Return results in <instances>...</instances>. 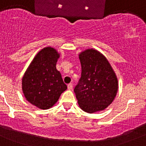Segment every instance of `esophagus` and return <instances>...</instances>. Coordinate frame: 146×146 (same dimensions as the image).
<instances>
[{"mask_svg": "<svg viewBox=\"0 0 146 146\" xmlns=\"http://www.w3.org/2000/svg\"><path fill=\"white\" fill-rule=\"evenodd\" d=\"M67 88H68L69 90H72L73 88V84H69L67 85Z\"/></svg>", "mask_w": 146, "mask_h": 146, "instance_id": "34e87169", "label": "esophagus"}]
</instances>
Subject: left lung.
Returning a JSON list of instances; mask_svg holds the SVG:
<instances>
[{
    "mask_svg": "<svg viewBox=\"0 0 146 146\" xmlns=\"http://www.w3.org/2000/svg\"><path fill=\"white\" fill-rule=\"evenodd\" d=\"M82 74L74 91L85 112L103 110L112 103L118 89L115 73L106 57L94 49L79 55Z\"/></svg>",
    "mask_w": 146,
    "mask_h": 146,
    "instance_id": "obj_1",
    "label": "left lung"
}]
</instances>
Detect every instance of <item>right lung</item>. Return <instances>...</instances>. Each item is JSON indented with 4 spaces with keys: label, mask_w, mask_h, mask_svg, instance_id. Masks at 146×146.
Returning a JSON list of instances; mask_svg holds the SVG:
<instances>
[{
    "label": "right lung",
    "mask_w": 146,
    "mask_h": 146,
    "mask_svg": "<svg viewBox=\"0 0 146 146\" xmlns=\"http://www.w3.org/2000/svg\"><path fill=\"white\" fill-rule=\"evenodd\" d=\"M60 55L50 47L36 55L22 78V91L27 100L40 109H48L58 101L67 86L56 69Z\"/></svg>",
    "instance_id": "add662e5"
}]
</instances>
